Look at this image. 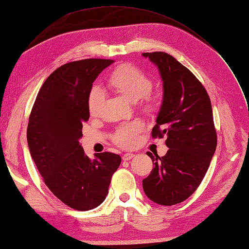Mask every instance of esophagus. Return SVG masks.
I'll return each mask as SVG.
<instances>
[{"label": "esophagus", "instance_id": "1", "mask_svg": "<svg viewBox=\"0 0 249 249\" xmlns=\"http://www.w3.org/2000/svg\"><path fill=\"white\" fill-rule=\"evenodd\" d=\"M134 156H135V155L133 154V153H125V154L123 155V160H132Z\"/></svg>", "mask_w": 249, "mask_h": 249}]
</instances>
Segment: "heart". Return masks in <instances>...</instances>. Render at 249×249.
<instances>
[{"mask_svg": "<svg viewBox=\"0 0 249 249\" xmlns=\"http://www.w3.org/2000/svg\"><path fill=\"white\" fill-rule=\"evenodd\" d=\"M111 86L124 95L129 100L136 102L147 96L152 82L150 78L134 66L124 65L113 72L110 78ZM105 100V90L100 87H94L89 95V110L92 115L99 113ZM143 128L141 121H133L120 125L113 136L114 142L120 147L131 148L137 142L138 133Z\"/></svg>", "mask_w": 249, "mask_h": 249, "instance_id": "1", "label": "heart"}]
</instances>
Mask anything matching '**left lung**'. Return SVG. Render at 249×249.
<instances>
[{
    "mask_svg": "<svg viewBox=\"0 0 249 249\" xmlns=\"http://www.w3.org/2000/svg\"><path fill=\"white\" fill-rule=\"evenodd\" d=\"M159 70L162 100L153 137L167 136L165 156L147 152L154 168L142 180L151 201L172 206L189 197L207 172L216 148L210 98L196 77L166 53H143Z\"/></svg>",
    "mask_w": 249,
    "mask_h": 249,
    "instance_id": "left-lung-1",
    "label": "left lung"
}]
</instances>
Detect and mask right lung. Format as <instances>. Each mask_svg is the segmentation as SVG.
Segmentation results:
<instances>
[{
  "mask_svg": "<svg viewBox=\"0 0 249 249\" xmlns=\"http://www.w3.org/2000/svg\"><path fill=\"white\" fill-rule=\"evenodd\" d=\"M114 60L86 59L60 66L40 89L30 113L27 143L44 183L76 210L96 208L106 199L121 157L96 153L89 160L79 143L89 118L93 82Z\"/></svg>",
  "mask_w": 249,
  "mask_h": 249,
  "instance_id": "1",
  "label": "right lung"
}]
</instances>
